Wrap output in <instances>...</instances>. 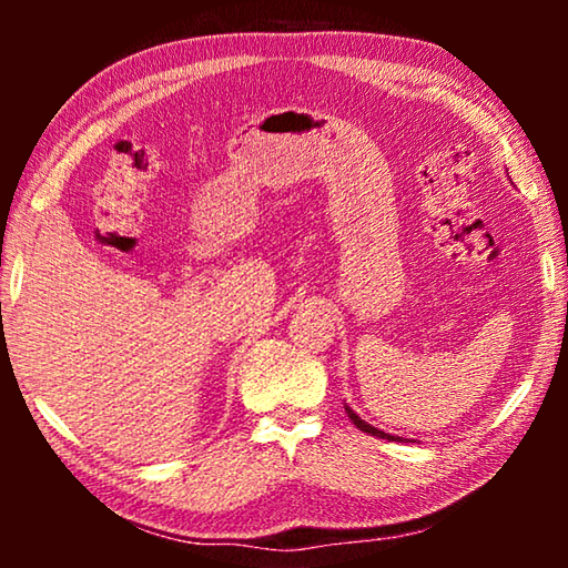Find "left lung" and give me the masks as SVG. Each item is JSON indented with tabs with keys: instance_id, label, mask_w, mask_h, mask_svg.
Listing matches in <instances>:
<instances>
[{
	"instance_id": "obj_1",
	"label": "left lung",
	"mask_w": 568,
	"mask_h": 568,
	"mask_svg": "<svg viewBox=\"0 0 568 568\" xmlns=\"http://www.w3.org/2000/svg\"><path fill=\"white\" fill-rule=\"evenodd\" d=\"M345 413H348V418L355 423V426H358L361 430H363V434H368V436H378V438H388V440H400L398 436H390V434H383V430H378L376 426H371V423H365L361 416H358V413H355V410H351L348 406H345Z\"/></svg>"
}]
</instances>
